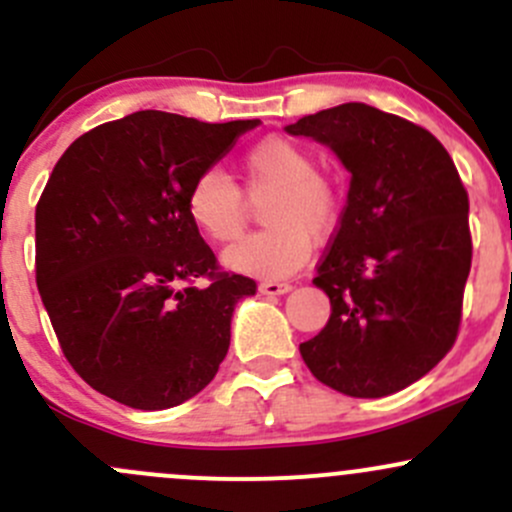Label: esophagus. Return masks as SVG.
<instances>
[{
  "label": "esophagus",
  "instance_id": "esophagus-1",
  "mask_svg": "<svg viewBox=\"0 0 512 512\" xmlns=\"http://www.w3.org/2000/svg\"><path fill=\"white\" fill-rule=\"evenodd\" d=\"M260 289V294H267V297H280V294H287L292 285L289 282H277V280H265L257 285Z\"/></svg>",
  "mask_w": 512,
  "mask_h": 512
}]
</instances>
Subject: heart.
Wrapping results in <instances>:
<instances>
[{
	"instance_id": "1",
	"label": "heart",
	"mask_w": 512,
	"mask_h": 512,
	"mask_svg": "<svg viewBox=\"0 0 512 512\" xmlns=\"http://www.w3.org/2000/svg\"><path fill=\"white\" fill-rule=\"evenodd\" d=\"M247 193L265 203L267 230L227 247L230 270L260 280H282L307 262L312 240H324L337 227L339 190L317 170L312 153L289 138H265L240 163ZM190 223L213 242H230L245 227V198L223 170H205L185 198Z\"/></svg>"
}]
</instances>
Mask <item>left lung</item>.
Returning a JSON list of instances; mask_svg holds the SVG:
<instances>
[{
  "instance_id": "left-lung-1",
  "label": "left lung",
  "mask_w": 512,
  "mask_h": 512,
  "mask_svg": "<svg viewBox=\"0 0 512 512\" xmlns=\"http://www.w3.org/2000/svg\"><path fill=\"white\" fill-rule=\"evenodd\" d=\"M285 131L332 148L352 173L314 277L332 314L299 354L339 394H396L456 342L473 255L466 188L426 128L366 103L312 113Z\"/></svg>"
}]
</instances>
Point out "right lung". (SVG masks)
Listing matches in <instances>:
<instances>
[{"label":"right lung","instance_id":"right-lung-1","mask_svg":"<svg viewBox=\"0 0 512 512\" xmlns=\"http://www.w3.org/2000/svg\"><path fill=\"white\" fill-rule=\"evenodd\" d=\"M255 126L136 111L76 138L51 170L36 205V287L61 352L98 394L160 411L218 374L235 304L257 285L218 272L185 198Z\"/></svg>","mask_w":512,"mask_h":512}]
</instances>
